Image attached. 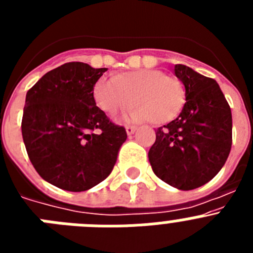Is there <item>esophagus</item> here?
<instances>
[{"instance_id":"esophagus-1","label":"esophagus","mask_w":253,"mask_h":253,"mask_svg":"<svg viewBox=\"0 0 253 253\" xmlns=\"http://www.w3.org/2000/svg\"><path fill=\"white\" fill-rule=\"evenodd\" d=\"M126 133H128V135H131V134H134V131L137 130V126H133V125H126Z\"/></svg>"}]
</instances>
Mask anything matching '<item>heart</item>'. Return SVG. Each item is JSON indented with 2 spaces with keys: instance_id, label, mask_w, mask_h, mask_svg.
Listing matches in <instances>:
<instances>
[{
  "instance_id": "heart-1",
  "label": "heart",
  "mask_w": 253,
  "mask_h": 253,
  "mask_svg": "<svg viewBox=\"0 0 253 253\" xmlns=\"http://www.w3.org/2000/svg\"><path fill=\"white\" fill-rule=\"evenodd\" d=\"M96 105L114 115L131 105L128 119L166 124L181 113L185 104L184 84L157 69H138L115 77L102 76L93 86Z\"/></svg>"
}]
</instances>
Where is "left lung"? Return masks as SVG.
Instances as JSON below:
<instances>
[{"label":"left lung","mask_w":253,"mask_h":253,"mask_svg":"<svg viewBox=\"0 0 253 253\" xmlns=\"http://www.w3.org/2000/svg\"><path fill=\"white\" fill-rule=\"evenodd\" d=\"M186 102L175 120L156 130L148 152L153 172L166 184L193 190L224 166L232 147V113L215 80L176 64Z\"/></svg>","instance_id":"8db88e82"}]
</instances>
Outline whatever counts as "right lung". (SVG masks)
Listing matches in <instances>:
<instances>
[{
  "label": "right lung",
  "instance_id": "add662e5",
  "mask_svg": "<svg viewBox=\"0 0 253 253\" xmlns=\"http://www.w3.org/2000/svg\"><path fill=\"white\" fill-rule=\"evenodd\" d=\"M106 71L69 62L26 93L21 131L29 160L59 189L86 191L104 181L128 137L93 99V86Z\"/></svg>",
  "mask_w": 253,
  "mask_h": 253
}]
</instances>
